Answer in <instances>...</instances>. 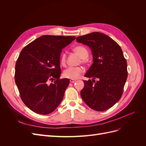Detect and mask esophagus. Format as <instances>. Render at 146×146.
Returning a JSON list of instances; mask_svg holds the SVG:
<instances>
[{
    "label": "esophagus",
    "instance_id": "34e87169",
    "mask_svg": "<svg viewBox=\"0 0 146 146\" xmlns=\"http://www.w3.org/2000/svg\"><path fill=\"white\" fill-rule=\"evenodd\" d=\"M76 81V80H74V79H70V83H74Z\"/></svg>",
    "mask_w": 146,
    "mask_h": 146
}]
</instances>
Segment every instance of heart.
<instances>
[{"label": "heart", "instance_id": "1", "mask_svg": "<svg viewBox=\"0 0 146 146\" xmlns=\"http://www.w3.org/2000/svg\"><path fill=\"white\" fill-rule=\"evenodd\" d=\"M72 50L82 59V62L85 63V59H86L89 56V52L87 48L83 46H75ZM60 64L64 66L66 63V56L65 53H63L61 55L60 58ZM83 72V69L82 67L77 66V67H69L65 69L63 72V76L66 78L69 79H76L78 78Z\"/></svg>", "mask_w": 146, "mask_h": 146}]
</instances>
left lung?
<instances>
[{"mask_svg": "<svg viewBox=\"0 0 146 146\" xmlns=\"http://www.w3.org/2000/svg\"><path fill=\"white\" fill-rule=\"evenodd\" d=\"M76 40L89 46L93 56V63L85 75L92 80L83 81L82 98L92 110L105 111L121 98L128 76L126 59L120 46L104 33L92 32Z\"/></svg>", "mask_w": 146, "mask_h": 146, "instance_id": "8db88e82", "label": "left lung"}]
</instances>
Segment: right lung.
<instances>
[{
	"instance_id": "obj_1",
	"label": "right lung",
	"mask_w": 146,
	"mask_h": 146,
	"mask_svg": "<svg viewBox=\"0 0 146 146\" xmlns=\"http://www.w3.org/2000/svg\"><path fill=\"white\" fill-rule=\"evenodd\" d=\"M75 39L43 35L21 50L15 66V82L22 100L35 113L50 114L62 101L69 80L60 78V54Z\"/></svg>"
}]
</instances>
